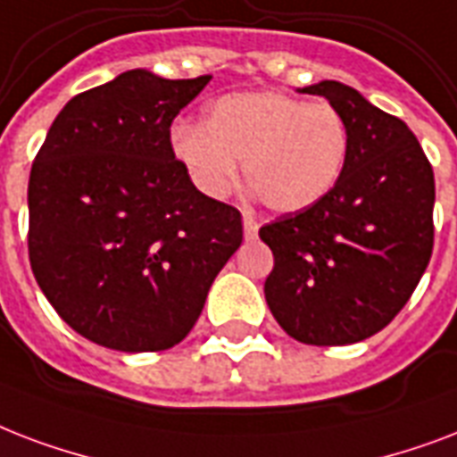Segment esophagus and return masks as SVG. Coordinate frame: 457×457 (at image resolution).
I'll return each mask as SVG.
<instances>
[{
    "instance_id": "esophagus-1",
    "label": "esophagus",
    "mask_w": 457,
    "mask_h": 457,
    "mask_svg": "<svg viewBox=\"0 0 457 457\" xmlns=\"http://www.w3.org/2000/svg\"><path fill=\"white\" fill-rule=\"evenodd\" d=\"M243 231H245L247 240H254V238H257V231H260V226L254 224L253 219L245 217V221H243Z\"/></svg>"
}]
</instances>
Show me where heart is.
<instances>
[{
    "instance_id": "obj_1",
    "label": "heart",
    "mask_w": 457,
    "mask_h": 457,
    "mask_svg": "<svg viewBox=\"0 0 457 457\" xmlns=\"http://www.w3.org/2000/svg\"><path fill=\"white\" fill-rule=\"evenodd\" d=\"M171 150L207 197L231 193L243 159V179L257 200L293 214L336 188L350 157V129L328 102L254 90L210 102L204 123L173 126Z\"/></svg>"
}]
</instances>
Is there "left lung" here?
I'll list each match as a JSON object with an SVG mask.
<instances>
[{"instance_id": "obj_1", "label": "left lung", "mask_w": 457, "mask_h": 457, "mask_svg": "<svg viewBox=\"0 0 457 457\" xmlns=\"http://www.w3.org/2000/svg\"><path fill=\"white\" fill-rule=\"evenodd\" d=\"M348 121L341 180L310 210L260 228L274 253L267 305L286 334L307 345H348L394 321L434 250V169L415 133L362 95L321 80Z\"/></svg>"}]
</instances>
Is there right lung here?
<instances>
[{"label":"right lung","mask_w":457,"mask_h":457,"mask_svg":"<svg viewBox=\"0 0 457 457\" xmlns=\"http://www.w3.org/2000/svg\"><path fill=\"white\" fill-rule=\"evenodd\" d=\"M212 76L126 71L76 95L28 180V257L56 314L123 353L180 343L240 247V212L193 186L171 123Z\"/></svg>","instance_id":"right-lung-1"}]
</instances>
